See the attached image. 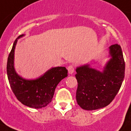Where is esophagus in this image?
I'll list each match as a JSON object with an SVG mask.
<instances>
[{
  "mask_svg": "<svg viewBox=\"0 0 131 131\" xmlns=\"http://www.w3.org/2000/svg\"><path fill=\"white\" fill-rule=\"evenodd\" d=\"M68 73H69V74L73 73L74 71H75V69H74V67L73 66H69L68 68Z\"/></svg>",
  "mask_w": 131,
  "mask_h": 131,
  "instance_id": "obj_1",
  "label": "esophagus"
}]
</instances>
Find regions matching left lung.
Returning <instances> with one entry per match:
<instances>
[{
	"label": "left lung",
	"mask_w": 131,
	"mask_h": 131,
	"mask_svg": "<svg viewBox=\"0 0 131 131\" xmlns=\"http://www.w3.org/2000/svg\"><path fill=\"white\" fill-rule=\"evenodd\" d=\"M109 50L111 58L103 71L93 69L89 64L76 69V100L83 110H95L106 107L121 88L125 68L122 50L117 44L110 46Z\"/></svg>",
	"instance_id": "left-lung-1"
}]
</instances>
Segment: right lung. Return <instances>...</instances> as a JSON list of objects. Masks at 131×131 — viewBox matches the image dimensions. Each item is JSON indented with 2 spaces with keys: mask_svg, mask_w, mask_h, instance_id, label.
Here are the masks:
<instances>
[{
  "mask_svg": "<svg viewBox=\"0 0 131 131\" xmlns=\"http://www.w3.org/2000/svg\"><path fill=\"white\" fill-rule=\"evenodd\" d=\"M24 35L15 40L9 54L6 67L8 79L14 95L21 103L32 108H42L52 101L56 86L68 76V70L65 67H56L36 79L27 80L20 77L14 66V50L18 39Z\"/></svg>",
  "mask_w": 131,
  "mask_h": 131,
  "instance_id": "obj_1",
  "label": "right lung"
}]
</instances>
